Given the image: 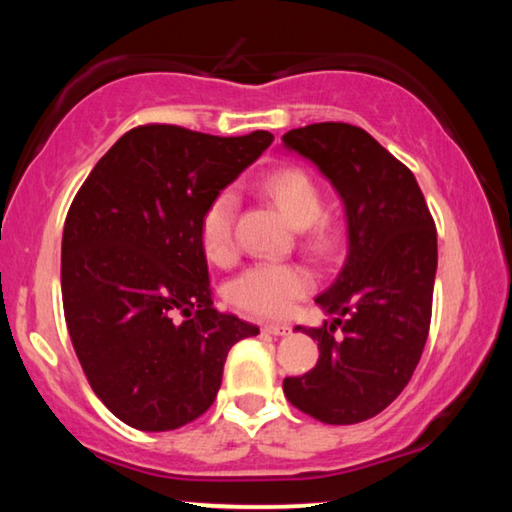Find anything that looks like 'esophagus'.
Returning a JSON list of instances; mask_svg holds the SVG:
<instances>
[{"label":"esophagus","instance_id":"34e87169","mask_svg":"<svg viewBox=\"0 0 512 512\" xmlns=\"http://www.w3.org/2000/svg\"><path fill=\"white\" fill-rule=\"evenodd\" d=\"M264 332L273 334V336H287L291 332V327L284 325V323H266L264 325Z\"/></svg>","mask_w":512,"mask_h":512}]
</instances>
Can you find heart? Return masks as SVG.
<instances>
[{
  "label": "heart",
  "mask_w": 512,
  "mask_h": 512,
  "mask_svg": "<svg viewBox=\"0 0 512 512\" xmlns=\"http://www.w3.org/2000/svg\"><path fill=\"white\" fill-rule=\"evenodd\" d=\"M259 192L273 201L293 228L302 232V246L311 255L329 259L343 248V228L323 216L325 196L305 169L282 167L259 180ZM237 198L216 194L201 216V244L210 262L228 266L237 257ZM314 289V275L298 262H264L250 266L230 284L232 305L255 316L282 318Z\"/></svg>",
  "instance_id": "heart-1"
}]
</instances>
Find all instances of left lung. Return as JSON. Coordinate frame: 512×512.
I'll return each mask as SVG.
<instances>
[{
	"mask_svg": "<svg viewBox=\"0 0 512 512\" xmlns=\"http://www.w3.org/2000/svg\"><path fill=\"white\" fill-rule=\"evenodd\" d=\"M282 142L334 185L348 219V257L316 298L332 323L296 327L318 341V363L282 388L311 418L357 424L404 391L422 357L438 266L436 223L411 169L363 128L323 121L293 128Z\"/></svg>",
	"mask_w": 512,
	"mask_h": 512,
	"instance_id": "8db88e82",
	"label": "left lung"
}]
</instances>
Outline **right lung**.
I'll return each instance as SVG.
<instances>
[{
	"label": "right lung",
	"mask_w": 512,
	"mask_h": 512,
	"mask_svg": "<svg viewBox=\"0 0 512 512\" xmlns=\"http://www.w3.org/2000/svg\"><path fill=\"white\" fill-rule=\"evenodd\" d=\"M271 142L268 131L137 126L74 196L60 253L69 339L92 391L128 427L196 420L219 393L232 345L259 334L214 309L201 216Z\"/></svg>",
	"instance_id": "right-lung-1"
}]
</instances>
